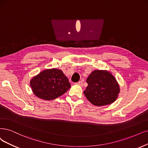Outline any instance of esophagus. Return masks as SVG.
<instances>
[{"mask_svg":"<svg viewBox=\"0 0 148 148\" xmlns=\"http://www.w3.org/2000/svg\"><path fill=\"white\" fill-rule=\"evenodd\" d=\"M76 85H80V86H82L83 85V82L82 81H79V82H77L75 84Z\"/></svg>","mask_w":148,"mask_h":148,"instance_id":"esophagus-1","label":"esophagus"}]
</instances>
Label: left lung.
Listing matches in <instances>:
<instances>
[{
    "instance_id": "obj_1",
    "label": "left lung",
    "mask_w": 148,
    "mask_h": 148,
    "mask_svg": "<svg viewBox=\"0 0 148 148\" xmlns=\"http://www.w3.org/2000/svg\"><path fill=\"white\" fill-rule=\"evenodd\" d=\"M88 86L84 91L92 104L103 106L116 101L119 92V86L114 76L107 71L95 70L86 79Z\"/></svg>"
}]
</instances>
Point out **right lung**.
<instances>
[{"mask_svg": "<svg viewBox=\"0 0 148 148\" xmlns=\"http://www.w3.org/2000/svg\"><path fill=\"white\" fill-rule=\"evenodd\" d=\"M34 93L45 100H53L65 93L71 87L68 79L58 69H46L30 80Z\"/></svg>", "mask_w": 148, "mask_h": 148, "instance_id": "right-lung-1", "label": "right lung"}]
</instances>
